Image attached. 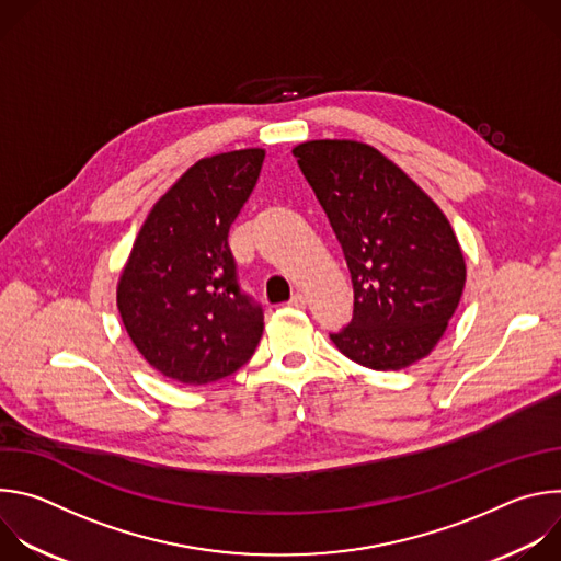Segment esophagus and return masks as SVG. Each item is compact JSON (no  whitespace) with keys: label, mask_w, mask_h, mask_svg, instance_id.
Listing matches in <instances>:
<instances>
[{"label":"esophagus","mask_w":561,"mask_h":561,"mask_svg":"<svg viewBox=\"0 0 561 561\" xmlns=\"http://www.w3.org/2000/svg\"><path fill=\"white\" fill-rule=\"evenodd\" d=\"M293 308H306V304H308V297L304 295V293H295L293 297H290V301H288Z\"/></svg>","instance_id":"obj_1"}]
</instances>
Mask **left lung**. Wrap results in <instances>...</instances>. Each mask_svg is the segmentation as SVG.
<instances>
[{
	"label": "left lung",
	"mask_w": 561,
	"mask_h": 561,
	"mask_svg": "<svg viewBox=\"0 0 561 561\" xmlns=\"http://www.w3.org/2000/svg\"><path fill=\"white\" fill-rule=\"evenodd\" d=\"M342 244L353 319L335 346L373 370H399L442 340L466 284L457 237L439 206L368 144L314 139L293 148Z\"/></svg>",
	"instance_id": "obj_1"
}]
</instances>
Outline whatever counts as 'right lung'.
<instances>
[{
  "label": "right lung",
  "instance_id": "obj_1",
  "mask_svg": "<svg viewBox=\"0 0 561 561\" xmlns=\"http://www.w3.org/2000/svg\"><path fill=\"white\" fill-rule=\"evenodd\" d=\"M262 148L199 159L148 213L117 284L144 359L180 383L232 375L255 353L262 306L239 288L228 230L251 197Z\"/></svg>",
  "mask_w": 561,
  "mask_h": 561
}]
</instances>
